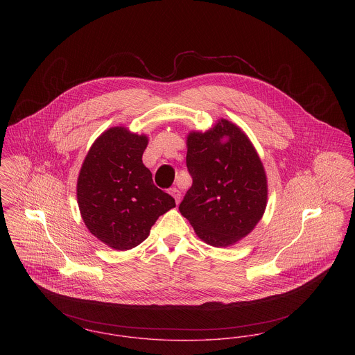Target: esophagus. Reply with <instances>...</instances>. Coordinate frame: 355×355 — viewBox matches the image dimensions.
<instances>
[{
	"label": "esophagus",
	"mask_w": 355,
	"mask_h": 355,
	"mask_svg": "<svg viewBox=\"0 0 355 355\" xmlns=\"http://www.w3.org/2000/svg\"><path fill=\"white\" fill-rule=\"evenodd\" d=\"M169 193L173 196V199H175L176 205H179V203H180V198H182V193H180V191L173 187V189H169Z\"/></svg>",
	"instance_id": "esophagus-1"
}]
</instances>
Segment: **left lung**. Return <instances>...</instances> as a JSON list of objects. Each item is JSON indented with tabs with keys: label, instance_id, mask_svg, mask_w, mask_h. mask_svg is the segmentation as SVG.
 <instances>
[{
	"label": "left lung",
	"instance_id": "obj_1",
	"mask_svg": "<svg viewBox=\"0 0 355 355\" xmlns=\"http://www.w3.org/2000/svg\"><path fill=\"white\" fill-rule=\"evenodd\" d=\"M192 186L179 206L195 234L227 248L253 232L268 203L265 168L245 132L220 119L206 132L187 135Z\"/></svg>",
	"mask_w": 355,
	"mask_h": 355
}]
</instances>
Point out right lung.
<instances>
[{
    "label": "right lung",
    "mask_w": 355,
    "mask_h": 355,
    "mask_svg": "<svg viewBox=\"0 0 355 355\" xmlns=\"http://www.w3.org/2000/svg\"><path fill=\"white\" fill-rule=\"evenodd\" d=\"M148 141L125 126L110 128L93 142L78 176L76 199L86 227L121 252L140 245L157 218L176 206L142 164Z\"/></svg>",
    "instance_id": "right-lung-1"
}]
</instances>
